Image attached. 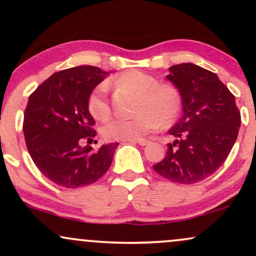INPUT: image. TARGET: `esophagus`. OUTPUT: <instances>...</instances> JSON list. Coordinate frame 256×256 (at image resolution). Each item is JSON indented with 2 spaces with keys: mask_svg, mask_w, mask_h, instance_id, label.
<instances>
[{
  "mask_svg": "<svg viewBox=\"0 0 256 256\" xmlns=\"http://www.w3.org/2000/svg\"><path fill=\"white\" fill-rule=\"evenodd\" d=\"M128 142H134L140 146H146L149 143L148 140H144V138H138V140H130Z\"/></svg>",
  "mask_w": 256,
  "mask_h": 256,
  "instance_id": "34e87169",
  "label": "esophagus"
}]
</instances>
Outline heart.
I'll list each match as a JSON object with an SVG mask.
<instances>
[{
	"label": "heart",
	"instance_id": "obj_1",
	"mask_svg": "<svg viewBox=\"0 0 256 256\" xmlns=\"http://www.w3.org/2000/svg\"><path fill=\"white\" fill-rule=\"evenodd\" d=\"M120 85L138 94L136 110L131 118H110L101 128V134L108 140H130L146 136L162 122H171L179 110V98L176 90L167 84H158L156 78L148 73L132 70L118 78ZM89 110L95 119H104L110 113L107 86L100 84L89 98Z\"/></svg>",
	"mask_w": 256,
	"mask_h": 256
}]
</instances>
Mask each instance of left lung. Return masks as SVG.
<instances>
[{
	"instance_id": "left-lung-1",
	"label": "left lung",
	"mask_w": 256,
	"mask_h": 256,
	"mask_svg": "<svg viewBox=\"0 0 256 256\" xmlns=\"http://www.w3.org/2000/svg\"><path fill=\"white\" fill-rule=\"evenodd\" d=\"M166 76L182 100V118L168 131L176 137L155 172L180 184L213 174L230 154L238 136L240 113L234 96L216 73L192 62L174 64Z\"/></svg>"
}]
</instances>
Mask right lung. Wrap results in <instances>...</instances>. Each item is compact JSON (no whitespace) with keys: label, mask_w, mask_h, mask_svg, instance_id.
Returning <instances> with one entry per match:
<instances>
[{"label":"right lung","mask_w":256,"mask_h":256,"mask_svg":"<svg viewBox=\"0 0 256 256\" xmlns=\"http://www.w3.org/2000/svg\"><path fill=\"white\" fill-rule=\"evenodd\" d=\"M108 74L98 67H72L52 74L28 98L22 126L26 146L38 170L60 186L92 184L110 168L119 143L98 150L80 146L96 136L89 98Z\"/></svg>","instance_id":"obj_1"}]
</instances>
